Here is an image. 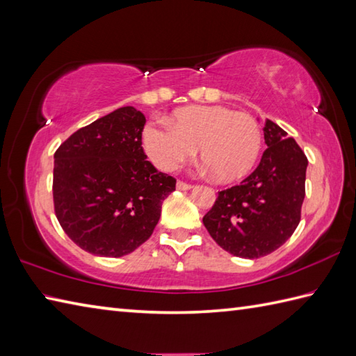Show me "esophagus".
I'll use <instances>...</instances> for the list:
<instances>
[{"label": "esophagus", "instance_id": "obj_1", "mask_svg": "<svg viewBox=\"0 0 356 356\" xmlns=\"http://www.w3.org/2000/svg\"><path fill=\"white\" fill-rule=\"evenodd\" d=\"M176 186H177V190H180V191H188V190H191V188H193V185L185 184V182H182V180H179Z\"/></svg>", "mask_w": 356, "mask_h": 356}]
</instances>
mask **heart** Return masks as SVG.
Masks as SVG:
<instances>
[{
  "label": "heart",
  "instance_id": "heart-1",
  "mask_svg": "<svg viewBox=\"0 0 356 356\" xmlns=\"http://www.w3.org/2000/svg\"><path fill=\"white\" fill-rule=\"evenodd\" d=\"M263 136L257 120L222 105H191L176 111L174 124L149 122L143 148L156 166L177 170L200 149V159L223 184L238 180L260 157Z\"/></svg>",
  "mask_w": 356,
  "mask_h": 356
}]
</instances>
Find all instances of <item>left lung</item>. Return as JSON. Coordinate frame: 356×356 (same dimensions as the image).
<instances>
[{
  "label": "left lung",
  "instance_id": "left-lung-1",
  "mask_svg": "<svg viewBox=\"0 0 356 356\" xmlns=\"http://www.w3.org/2000/svg\"><path fill=\"white\" fill-rule=\"evenodd\" d=\"M264 149L255 171L218 193L203 225L216 243L241 259L274 252L297 229L305 200L307 157L272 120L264 122Z\"/></svg>",
  "mask_w": 356,
  "mask_h": 356
}]
</instances>
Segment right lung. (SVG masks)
I'll return each instance as SVG.
<instances>
[{
  "instance_id": "add662e5",
  "label": "right lung",
  "mask_w": 356,
  "mask_h": 356,
  "mask_svg": "<svg viewBox=\"0 0 356 356\" xmlns=\"http://www.w3.org/2000/svg\"><path fill=\"white\" fill-rule=\"evenodd\" d=\"M145 116L120 107L73 133L55 153L53 200L63 229L84 251L122 257L151 237L176 179L142 148Z\"/></svg>"
}]
</instances>
